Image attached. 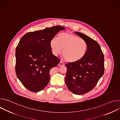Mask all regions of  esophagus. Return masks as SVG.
<instances>
[{"mask_svg": "<svg viewBox=\"0 0 120 120\" xmlns=\"http://www.w3.org/2000/svg\"><path fill=\"white\" fill-rule=\"evenodd\" d=\"M58 65H59V66H64V64L62 62H60L58 64Z\"/></svg>", "mask_w": 120, "mask_h": 120, "instance_id": "1", "label": "esophagus"}]
</instances>
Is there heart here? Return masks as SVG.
Returning <instances> with one entry per match:
<instances>
[{
  "label": "heart",
  "mask_w": 120,
  "mask_h": 120,
  "mask_svg": "<svg viewBox=\"0 0 120 120\" xmlns=\"http://www.w3.org/2000/svg\"><path fill=\"white\" fill-rule=\"evenodd\" d=\"M50 46L55 55L60 53L68 63L80 61L86 54L88 44L85 40L70 33H61L57 39L54 38L50 41Z\"/></svg>",
  "instance_id": "obj_1"
}]
</instances>
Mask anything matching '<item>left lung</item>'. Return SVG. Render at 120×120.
<instances>
[{"instance_id": "8db88e82", "label": "left lung", "mask_w": 120, "mask_h": 120, "mask_svg": "<svg viewBox=\"0 0 120 120\" xmlns=\"http://www.w3.org/2000/svg\"><path fill=\"white\" fill-rule=\"evenodd\" d=\"M88 44L87 51L80 61L65 64L66 86L77 95L86 94L96 86L105 71L104 55L99 44L84 34L75 32Z\"/></svg>"}]
</instances>
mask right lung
Returning <instances> with one entry per match:
<instances>
[{
	"label": "right lung",
	"instance_id": "obj_1",
	"mask_svg": "<svg viewBox=\"0 0 120 120\" xmlns=\"http://www.w3.org/2000/svg\"><path fill=\"white\" fill-rule=\"evenodd\" d=\"M65 28L57 26L26 34L15 49V69L24 86L32 92L43 90L50 81L49 71L60 63L52 54L50 41Z\"/></svg>",
	"mask_w": 120,
	"mask_h": 120
}]
</instances>
